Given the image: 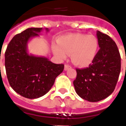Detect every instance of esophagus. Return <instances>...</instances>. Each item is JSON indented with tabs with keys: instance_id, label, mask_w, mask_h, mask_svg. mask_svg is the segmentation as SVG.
<instances>
[{
	"instance_id": "34e87169",
	"label": "esophagus",
	"mask_w": 126,
	"mask_h": 126,
	"mask_svg": "<svg viewBox=\"0 0 126 126\" xmlns=\"http://www.w3.org/2000/svg\"><path fill=\"white\" fill-rule=\"evenodd\" d=\"M71 67L70 65H67V64H65V67H64V69L65 70V71H67V70H68V69H71Z\"/></svg>"
}]
</instances>
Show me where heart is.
<instances>
[{
	"mask_svg": "<svg viewBox=\"0 0 126 126\" xmlns=\"http://www.w3.org/2000/svg\"><path fill=\"white\" fill-rule=\"evenodd\" d=\"M98 43L92 35L71 33L58 39V44L52 45V52L61 60L71 54L72 62L77 66L86 67L93 63L97 55Z\"/></svg>",
	"mask_w": 126,
	"mask_h": 126,
	"instance_id": "b5f03b06",
	"label": "heart"
}]
</instances>
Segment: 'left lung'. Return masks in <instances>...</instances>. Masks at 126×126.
Listing matches in <instances>:
<instances>
[{
    "instance_id": "obj_1",
    "label": "left lung",
    "mask_w": 126,
    "mask_h": 126,
    "mask_svg": "<svg viewBox=\"0 0 126 126\" xmlns=\"http://www.w3.org/2000/svg\"><path fill=\"white\" fill-rule=\"evenodd\" d=\"M100 49L88 67L76 69V92L90 102L105 99L115 90L121 71V57L115 42L107 34L96 32Z\"/></svg>"
}]
</instances>
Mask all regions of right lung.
Listing matches in <instances>:
<instances>
[{
	"label": "right lung",
	"mask_w": 126,
	"mask_h": 126,
	"mask_svg": "<svg viewBox=\"0 0 126 126\" xmlns=\"http://www.w3.org/2000/svg\"><path fill=\"white\" fill-rule=\"evenodd\" d=\"M42 30V28H31L15 35L8 44L4 55L10 86L19 94L30 99L46 94L64 69L63 64H55L46 57L28 53V41L39 36ZM46 30L48 31V28Z\"/></svg>",
	"instance_id": "1"
}]
</instances>
